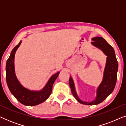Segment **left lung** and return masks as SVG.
Instances as JSON below:
<instances>
[{"label":"left lung","mask_w":126,"mask_h":126,"mask_svg":"<svg viewBox=\"0 0 126 126\" xmlns=\"http://www.w3.org/2000/svg\"><path fill=\"white\" fill-rule=\"evenodd\" d=\"M91 44L95 47L100 49L107 56L106 65L105 66L104 75L102 82L97 89L96 97L91 102H85L79 99L76 91L75 84L72 77L70 76L69 84L72 94L77 101L85 105H96L104 100L112 92L116 85L117 79V72L118 70V63L114 49L102 37H96L92 39Z\"/></svg>","instance_id":"obj_1"}]
</instances>
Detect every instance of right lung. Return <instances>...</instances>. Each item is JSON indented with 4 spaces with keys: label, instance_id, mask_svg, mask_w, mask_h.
<instances>
[{
    "label": "right lung",
    "instance_id": "add662e5",
    "mask_svg": "<svg viewBox=\"0 0 126 126\" xmlns=\"http://www.w3.org/2000/svg\"><path fill=\"white\" fill-rule=\"evenodd\" d=\"M22 41L11 51V54L6 63V81L10 92L14 97L25 106H34L44 102L47 99L52 92L54 82L60 72L53 75L48 81L45 87L39 91H31L26 88L20 83L15 73L14 57L16 50L19 47Z\"/></svg>",
    "mask_w": 126,
    "mask_h": 126
}]
</instances>
